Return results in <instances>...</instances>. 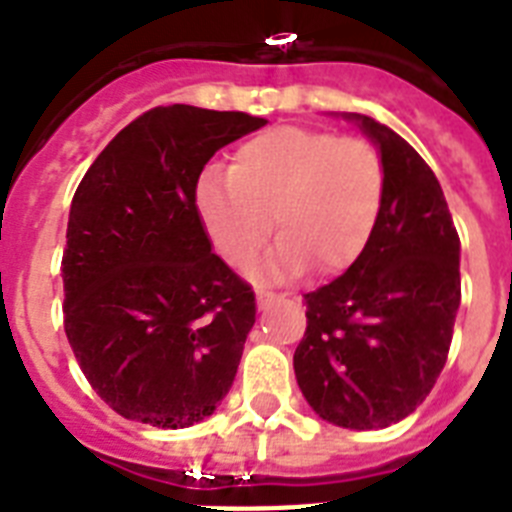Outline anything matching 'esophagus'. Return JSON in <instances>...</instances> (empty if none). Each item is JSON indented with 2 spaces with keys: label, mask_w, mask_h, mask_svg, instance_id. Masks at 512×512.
Segmentation results:
<instances>
[{
  "label": "esophagus",
  "mask_w": 512,
  "mask_h": 512,
  "mask_svg": "<svg viewBox=\"0 0 512 512\" xmlns=\"http://www.w3.org/2000/svg\"><path fill=\"white\" fill-rule=\"evenodd\" d=\"M278 297H281V294H273V292H268V289H257V307H260V310H265V307H268L270 302Z\"/></svg>",
  "instance_id": "esophagus-1"
}]
</instances>
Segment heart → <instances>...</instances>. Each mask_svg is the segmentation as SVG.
<instances>
[{"label":"heart","mask_w":512,"mask_h":512,"mask_svg":"<svg viewBox=\"0 0 512 512\" xmlns=\"http://www.w3.org/2000/svg\"><path fill=\"white\" fill-rule=\"evenodd\" d=\"M386 191L384 157L368 139L318 128H270L236 149L228 176L202 173L197 213L228 265L242 268L265 247L273 223L281 242L257 276H297L352 265L371 239Z\"/></svg>","instance_id":"b5f03b06"}]
</instances>
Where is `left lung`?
Returning <instances> with one entry per match:
<instances>
[{
	"mask_svg": "<svg viewBox=\"0 0 512 512\" xmlns=\"http://www.w3.org/2000/svg\"><path fill=\"white\" fill-rule=\"evenodd\" d=\"M384 157L371 239L331 284L305 294L294 376L307 405L342 429H386L434 389L460 307V239L444 191L400 134L344 112Z\"/></svg>",
	"mask_w": 512,
	"mask_h": 512,
	"instance_id": "8db88e82",
	"label": "left lung"
}]
</instances>
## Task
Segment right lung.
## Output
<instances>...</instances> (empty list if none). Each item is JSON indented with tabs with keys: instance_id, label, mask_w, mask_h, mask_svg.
<instances>
[{
	"instance_id": "add662e5",
	"label": "right lung",
	"mask_w": 512,
	"mask_h": 512,
	"mask_svg": "<svg viewBox=\"0 0 512 512\" xmlns=\"http://www.w3.org/2000/svg\"><path fill=\"white\" fill-rule=\"evenodd\" d=\"M265 123L155 107L78 184L62 252L65 334L91 389L128 421L186 429L234 384L255 292L213 252L194 189L220 147Z\"/></svg>"
}]
</instances>
